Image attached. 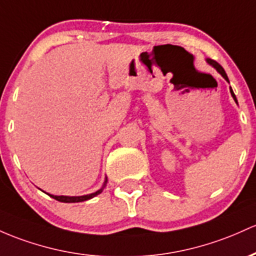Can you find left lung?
<instances>
[{
  "label": "left lung",
  "instance_id": "obj_1",
  "mask_svg": "<svg viewBox=\"0 0 256 256\" xmlns=\"http://www.w3.org/2000/svg\"><path fill=\"white\" fill-rule=\"evenodd\" d=\"M206 63H208V64H210V66H212V68H215L216 70H218V72H220V74H221V76H222V78H224V80L227 81V82H230V81H228V78H227V74H226V72H224L222 66H221L220 64L218 63V62H215V60H210V58H206ZM230 92H231V94H232L233 100H234V102L237 103V104H238V102H237V98H236V94H233V91H232V88H231V87H230Z\"/></svg>",
  "mask_w": 256,
  "mask_h": 256
}]
</instances>
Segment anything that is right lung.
I'll return each mask as SVG.
<instances>
[{
    "instance_id": "1",
    "label": "right lung",
    "mask_w": 256,
    "mask_h": 256,
    "mask_svg": "<svg viewBox=\"0 0 256 256\" xmlns=\"http://www.w3.org/2000/svg\"><path fill=\"white\" fill-rule=\"evenodd\" d=\"M106 178L104 181V184H103V186L100 190H98L97 192L94 193H91V194H86V196H53V194H48L50 196H52L53 199H56V200L58 202H62V203H78V202H85V200H88V199L94 198V196H96L100 194V193H102L103 188L106 187Z\"/></svg>"
}]
</instances>
